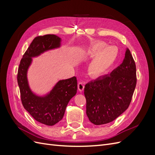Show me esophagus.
I'll return each instance as SVG.
<instances>
[{"instance_id": "34e87169", "label": "esophagus", "mask_w": 155, "mask_h": 155, "mask_svg": "<svg viewBox=\"0 0 155 155\" xmlns=\"http://www.w3.org/2000/svg\"><path fill=\"white\" fill-rule=\"evenodd\" d=\"M78 90L82 92L84 90V88H85V85H84V83L82 82H79L78 85Z\"/></svg>"}]
</instances>
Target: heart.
<instances>
[{"mask_svg":"<svg viewBox=\"0 0 155 155\" xmlns=\"http://www.w3.org/2000/svg\"><path fill=\"white\" fill-rule=\"evenodd\" d=\"M105 46V43L99 42L92 47V53L97 54L89 65V69L93 75H100L105 72L116 59L118 54L116 48L112 46H106V48Z\"/></svg>","mask_w":155,"mask_h":155,"instance_id":"1","label":"heart"}]
</instances>
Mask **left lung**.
I'll return each mask as SVG.
<instances>
[{"mask_svg":"<svg viewBox=\"0 0 155 155\" xmlns=\"http://www.w3.org/2000/svg\"><path fill=\"white\" fill-rule=\"evenodd\" d=\"M137 85L134 60L127 48L123 63L110 75L98 78L84 88L86 113L94 125L110 123L129 107Z\"/></svg>","mask_w":155,"mask_h":155,"instance_id":"obj_1","label":"left lung"}]
</instances>
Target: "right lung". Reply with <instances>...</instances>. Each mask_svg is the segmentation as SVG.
Masks as SVG:
<instances>
[{
  "label": "right lung",
  "instance_id": "1",
  "mask_svg": "<svg viewBox=\"0 0 155 155\" xmlns=\"http://www.w3.org/2000/svg\"><path fill=\"white\" fill-rule=\"evenodd\" d=\"M61 45V38L52 34L38 36L32 41L21 60L17 73V83L23 107L36 121L46 125H54L62 120L69 101L77 92L76 78L59 81L49 94L38 96L28 85L27 72L32 58Z\"/></svg>",
  "mask_w": 155,
  "mask_h": 155
}]
</instances>
